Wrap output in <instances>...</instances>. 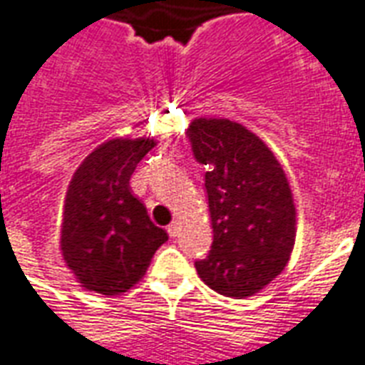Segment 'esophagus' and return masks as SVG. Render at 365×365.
Returning <instances> with one entry per match:
<instances>
[{"label":"esophagus","instance_id":"esophagus-1","mask_svg":"<svg viewBox=\"0 0 365 365\" xmlns=\"http://www.w3.org/2000/svg\"><path fill=\"white\" fill-rule=\"evenodd\" d=\"M166 232H168V235H170V237H178V233H180V222H176V220H174L170 226H168V230H166Z\"/></svg>","mask_w":365,"mask_h":365}]
</instances>
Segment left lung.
Instances as JSON below:
<instances>
[{"label": "left lung", "mask_w": 365, "mask_h": 365, "mask_svg": "<svg viewBox=\"0 0 365 365\" xmlns=\"http://www.w3.org/2000/svg\"><path fill=\"white\" fill-rule=\"evenodd\" d=\"M205 189L212 247L195 268L216 293L252 297L287 266L294 245L291 187L262 139L237 122L199 118L187 130Z\"/></svg>", "instance_id": "1"}]
</instances>
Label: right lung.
<instances>
[{
    "label": "right lung",
    "instance_id": "1",
    "mask_svg": "<svg viewBox=\"0 0 365 365\" xmlns=\"http://www.w3.org/2000/svg\"><path fill=\"white\" fill-rule=\"evenodd\" d=\"M155 139H110L74 172L65 199L61 250L82 287L126 293L143 277L168 233L149 218L130 191L139 160Z\"/></svg>",
    "mask_w": 365,
    "mask_h": 365
}]
</instances>
